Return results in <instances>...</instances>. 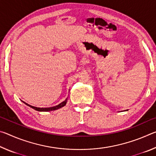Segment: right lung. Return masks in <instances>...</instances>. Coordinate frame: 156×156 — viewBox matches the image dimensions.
Here are the masks:
<instances>
[{"instance_id":"right-lung-1","label":"right lung","mask_w":156,"mask_h":156,"mask_svg":"<svg viewBox=\"0 0 156 156\" xmlns=\"http://www.w3.org/2000/svg\"><path fill=\"white\" fill-rule=\"evenodd\" d=\"M67 99H66L65 101H63L62 102H61V103L59 104L58 105H57V106H55V107H49V108H39V107H33V106H31V105H28L27 103H25V102H24V103L25 105H27V106L30 107L32 108V109H35L36 111H38V112H50V111H54V110H56V109H60V108H61L62 107H64L65 105H66V103H67Z\"/></svg>"}]
</instances>
